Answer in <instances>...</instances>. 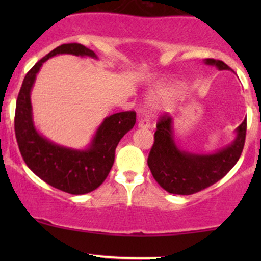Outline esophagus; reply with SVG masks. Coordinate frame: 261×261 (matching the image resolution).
<instances>
[{"mask_svg": "<svg viewBox=\"0 0 261 261\" xmlns=\"http://www.w3.org/2000/svg\"><path fill=\"white\" fill-rule=\"evenodd\" d=\"M137 126H139L140 128H148L149 126H151V121H149L148 118H142L139 121V124H137Z\"/></svg>", "mask_w": 261, "mask_h": 261, "instance_id": "esophagus-1", "label": "esophagus"}]
</instances>
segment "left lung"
Instances as JSON below:
<instances>
[{"label": "left lung", "mask_w": 261, "mask_h": 261, "mask_svg": "<svg viewBox=\"0 0 261 261\" xmlns=\"http://www.w3.org/2000/svg\"><path fill=\"white\" fill-rule=\"evenodd\" d=\"M206 65L216 66L220 71L230 70L223 61L203 60ZM232 71V70H230ZM247 119L236 128V139L214 153H193L176 145L173 119L161 116L154 133V143L148 154V167L155 181L170 194L191 195L211 187L234 167L245 142Z\"/></svg>", "instance_id": "8db88e82"}]
</instances>
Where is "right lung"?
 <instances>
[{
	"label": "right lung",
	"instance_id": "right-lung-1",
	"mask_svg": "<svg viewBox=\"0 0 261 261\" xmlns=\"http://www.w3.org/2000/svg\"><path fill=\"white\" fill-rule=\"evenodd\" d=\"M61 54L98 59L91 49L72 43L60 45L38 61L25 74L20 87L16 104L14 131L20 154L35 175L59 190L82 195L95 190L106 180L114 164L116 146L134 127L136 113L121 112L107 116L85 149L65 147L39 134L33 121L31 92L44 62Z\"/></svg>",
	"mask_w": 261,
	"mask_h": 261
}]
</instances>
